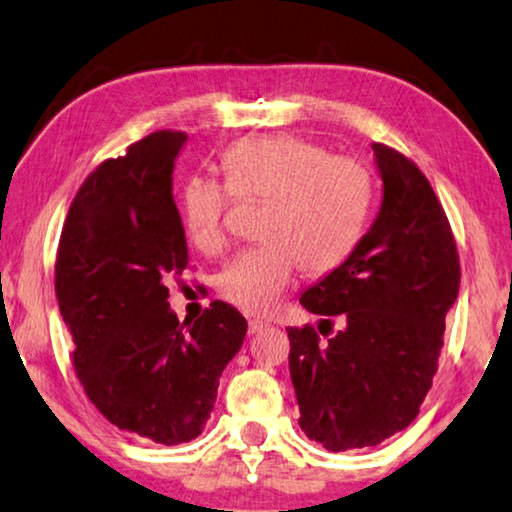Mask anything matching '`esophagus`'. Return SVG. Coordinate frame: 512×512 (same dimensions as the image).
Wrapping results in <instances>:
<instances>
[{"label":"esophagus","instance_id":"obj_1","mask_svg":"<svg viewBox=\"0 0 512 512\" xmlns=\"http://www.w3.org/2000/svg\"><path fill=\"white\" fill-rule=\"evenodd\" d=\"M266 327V322H262V320H250L248 322V331L250 334H255V331H262Z\"/></svg>","mask_w":512,"mask_h":512}]
</instances>
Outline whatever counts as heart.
I'll return each mask as SVG.
<instances>
[{
	"label": "heart",
	"instance_id": "heart-1",
	"mask_svg": "<svg viewBox=\"0 0 512 512\" xmlns=\"http://www.w3.org/2000/svg\"><path fill=\"white\" fill-rule=\"evenodd\" d=\"M230 190L215 178L190 176L181 190V218L204 253L227 243L229 192L266 199L259 220L264 243L246 248L215 278L227 304L269 313L290 287L297 264L322 276L350 257L371 208V174L350 157L329 155L299 136L271 134L232 143L222 155Z\"/></svg>",
	"mask_w": 512,
	"mask_h": 512
}]
</instances>
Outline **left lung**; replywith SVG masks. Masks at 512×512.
Returning <instances> with one entry per match:
<instances>
[{
    "instance_id": "1",
    "label": "left lung",
    "mask_w": 512,
    "mask_h": 512,
    "mask_svg": "<svg viewBox=\"0 0 512 512\" xmlns=\"http://www.w3.org/2000/svg\"><path fill=\"white\" fill-rule=\"evenodd\" d=\"M383 201L343 264L301 294L315 315L344 327L322 342L290 327V376L299 427L331 452L369 448L420 413L443 348L445 315L459 292L450 222L420 169L371 143Z\"/></svg>"
}]
</instances>
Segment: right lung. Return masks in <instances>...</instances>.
Instances as JSON below:
<instances>
[{
    "instance_id": "1",
    "label": "right lung",
    "mask_w": 512,
    "mask_h": 512,
    "mask_svg": "<svg viewBox=\"0 0 512 512\" xmlns=\"http://www.w3.org/2000/svg\"><path fill=\"white\" fill-rule=\"evenodd\" d=\"M187 136L155 132L92 171L71 201L55 294L74 369L99 413L162 445L197 438L248 322L213 301L194 322L169 308V276L187 266L174 164Z\"/></svg>"
}]
</instances>
